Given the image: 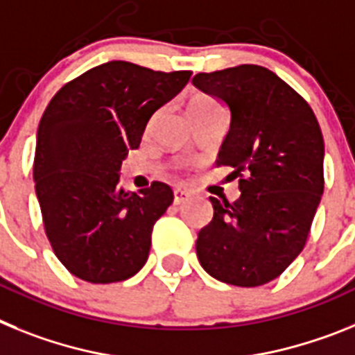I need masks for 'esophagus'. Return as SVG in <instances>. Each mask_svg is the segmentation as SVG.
Listing matches in <instances>:
<instances>
[{"label":"esophagus","instance_id":"esophagus-1","mask_svg":"<svg viewBox=\"0 0 355 355\" xmlns=\"http://www.w3.org/2000/svg\"><path fill=\"white\" fill-rule=\"evenodd\" d=\"M189 191H186V189H175L173 191V202H175V205H180V203H184V202H187V200H189Z\"/></svg>","mask_w":355,"mask_h":355}]
</instances>
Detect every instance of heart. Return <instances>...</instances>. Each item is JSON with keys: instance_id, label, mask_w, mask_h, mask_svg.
<instances>
[{"instance_id": "b5f03b06", "label": "heart", "mask_w": 355, "mask_h": 355, "mask_svg": "<svg viewBox=\"0 0 355 355\" xmlns=\"http://www.w3.org/2000/svg\"><path fill=\"white\" fill-rule=\"evenodd\" d=\"M209 109H220V105L216 103L212 98L209 96H196L189 103V114L191 112H200V110H209Z\"/></svg>"}]
</instances>
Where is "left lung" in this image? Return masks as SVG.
<instances>
[{
  "label": "left lung",
  "mask_w": 355,
  "mask_h": 355,
  "mask_svg": "<svg viewBox=\"0 0 355 355\" xmlns=\"http://www.w3.org/2000/svg\"><path fill=\"white\" fill-rule=\"evenodd\" d=\"M193 85L229 109L216 166H230L241 198H209L212 221L196 239L209 275L255 288L298 257L323 195V135L307 101L266 67L198 73Z\"/></svg>",
  "instance_id": "8db88e82"
}]
</instances>
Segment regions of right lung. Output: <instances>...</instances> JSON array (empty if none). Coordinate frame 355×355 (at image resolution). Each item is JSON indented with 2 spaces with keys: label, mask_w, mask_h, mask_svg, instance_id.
I'll return each instance as SVG.
<instances>
[{
  "label": "right lung",
  "mask_w": 355,
  "mask_h": 355,
  "mask_svg": "<svg viewBox=\"0 0 355 355\" xmlns=\"http://www.w3.org/2000/svg\"><path fill=\"white\" fill-rule=\"evenodd\" d=\"M191 71L162 73L125 60L85 71L64 85L37 130L33 182L46 236L78 279L110 284L146 263L155 221L173 202L168 184L119 187L128 150L139 148L153 114L173 100Z\"/></svg>",
  "instance_id": "1"
}]
</instances>
